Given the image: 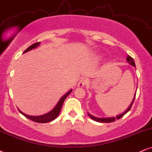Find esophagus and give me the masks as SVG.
Listing matches in <instances>:
<instances>
[{"mask_svg": "<svg viewBox=\"0 0 152 152\" xmlns=\"http://www.w3.org/2000/svg\"><path fill=\"white\" fill-rule=\"evenodd\" d=\"M86 84H87V80L85 79V78H82V80H80L79 81V83H78L77 86L79 87H83Z\"/></svg>", "mask_w": 152, "mask_h": 152, "instance_id": "obj_1", "label": "esophagus"}]
</instances>
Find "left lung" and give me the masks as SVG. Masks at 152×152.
Instances as JSON below:
<instances>
[{
  "mask_svg": "<svg viewBox=\"0 0 152 152\" xmlns=\"http://www.w3.org/2000/svg\"><path fill=\"white\" fill-rule=\"evenodd\" d=\"M126 60H127V61L128 62L129 64L131 65H132V66L135 67V64H134V60H133V58H131L130 56H128V57H127ZM135 96H136V92H135V94H134V98H133V99H132V102H131V104H130V106H128V108H127V109L125 110V111L123 112V113H122L121 114H119V115H116L115 117L98 118V117H95V116H93L92 115H91V114L89 113H88V115H89L91 119L94 120V121H96V122H99V123H111V122L115 121L116 119L121 118H122L123 115H125V114L128 113L129 110H130L131 107H132V104H133V102H134V98H135Z\"/></svg>",
  "mask_w": 152,
  "mask_h": 152,
  "instance_id": "1",
  "label": "left lung"
}]
</instances>
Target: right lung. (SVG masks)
I'll return each instance as SVG.
<instances>
[{
	"mask_svg": "<svg viewBox=\"0 0 152 152\" xmlns=\"http://www.w3.org/2000/svg\"><path fill=\"white\" fill-rule=\"evenodd\" d=\"M40 44H41L40 42H38V43H35V44L31 45L29 47H28L27 49L24 50V51L23 52V53H27V52L29 51V50H31L32 49H34V48L38 47L39 45H40ZM72 91V89H70V91H67L65 94L63 95V96H62L61 99H60L58 102L57 103V104L56 105V106L53 108V109L50 110V111L48 112V113L44 114V115H27V114L24 113L23 112H22L20 109H18V110H19V111L20 112V113H22L24 116H25L26 118H27L31 120V121L37 122V123H48V122H50V121H53V120H55L56 118L58 117V115L60 113V111H61L62 106H63L65 99L67 98V96L70 94Z\"/></svg>",
	"mask_w": 152,
	"mask_h": 152,
	"instance_id": "1",
	"label": "right lung"
}]
</instances>
